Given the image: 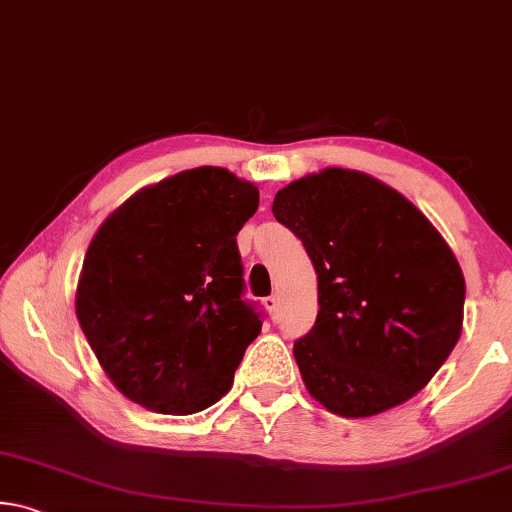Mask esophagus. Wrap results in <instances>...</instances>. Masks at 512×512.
I'll return each instance as SVG.
<instances>
[{"mask_svg":"<svg viewBox=\"0 0 512 512\" xmlns=\"http://www.w3.org/2000/svg\"><path fill=\"white\" fill-rule=\"evenodd\" d=\"M264 305H266V309H268V314L275 316L277 309H280V298H277V296H268V298H264Z\"/></svg>","mask_w":512,"mask_h":512,"instance_id":"obj_1","label":"esophagus"}]
</instances>
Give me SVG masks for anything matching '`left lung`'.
<instances>
[{
	"mask_svg": "<svg viewBox=\"0 0 512 512\" xmlns=\"http://www.w3.org/2000/svg\"><path fill=\"white\" fill-rule=\"evenodd\" d=\"M273 216L318 275L316 323L293 343L311 397L343 418L411 400L461 336L465 280L447 241L393 187L339 167L280 189Z\"/></svg>",
	"mask_w": 512,
	"mask_h": 512,
	"instance_id": "obj_1",
	"label": "left lung"
}]
</instances>
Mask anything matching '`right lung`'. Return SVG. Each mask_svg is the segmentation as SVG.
I'll return each instance as SVG.
<instances>
[{"mask_svg": "<svg viewBox=\"0 0 512 512\" xmlns=\"http://www.w3.org/2000/svg\"><path fill=\"white\" fill-rule=\"evenodd\" d=\"M259 192L221 167L144 187L103 221L76 289V318L128 400L198 413L230 391L262 311L244 300L237 235Z\"/></svg>", "mask_w": 512, "mask_h": 512, "instance_id": "right-lung-1", "label": "right lung"}]
</instances>
